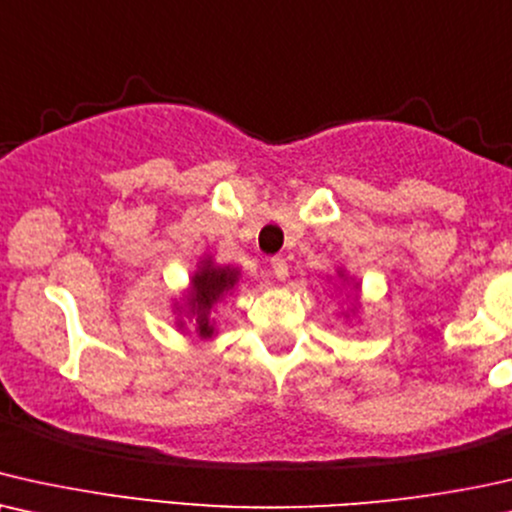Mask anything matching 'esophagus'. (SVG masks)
Wrapping results in <instances>:
<instances>
[{"label": "esophagus", "mask_w": 512, "mask_h": 512, "mask_svg": "<svg viewBox=\"0 0 512 512\" xmlns=\"http://www.w3.org/2000/svg\"><path fill=\"white\" fill-rule=\"evenodd\" d=\"M271 271H274V276L281 278V281H285V278L290 276L288 262H285L283 257H274V260H271Z\"/></svg>", "instance_id": "esophagus-1"}]
</instances>
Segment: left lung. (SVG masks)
Listing matches in <instances>:
<instances>
[{
    "mask_svg": "<svg viewBox=\"0 0 512 512\" xmlns=\"http://www.w3.org/2000/svg\"><path fill=\"white\" fill-rule=\"evenodd\" d=\"M337 276L342 278V281H349V278H346V274H344V269H337ZM353 288H358V283H353ZM346 318H349V313H346Z\"/></svg>",
    "mask_w": 512,
    "mask_h": 512,
    "instance_id": "left-lung-1",
    "label": "left lung"
}]
</instances>
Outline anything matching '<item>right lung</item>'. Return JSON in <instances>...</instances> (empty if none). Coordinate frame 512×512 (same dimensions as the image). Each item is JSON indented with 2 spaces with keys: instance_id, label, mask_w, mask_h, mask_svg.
<instances>
[{
  "instance_id": "add662e5",
  "label": "right lung",
  "mask_w": 512,
  "mask_h": 512,
  "mask_svg": "<svg viewBox=\"0 0 512 512\" xmlns=\"http://www.w3.org/2000/svg\"><path fill=\"white\" fill-rule=\"evenodd\" d=\"M241 271L234 267H217L213 257H203L199 269L194 271L189 290L182 302H175L177 311V327L187 330V323L180 316L192 320V327L201 339L215 337V318L210 311L220 302L224 295H229L236 288Z\"/></svg>"
}]
</instances>
